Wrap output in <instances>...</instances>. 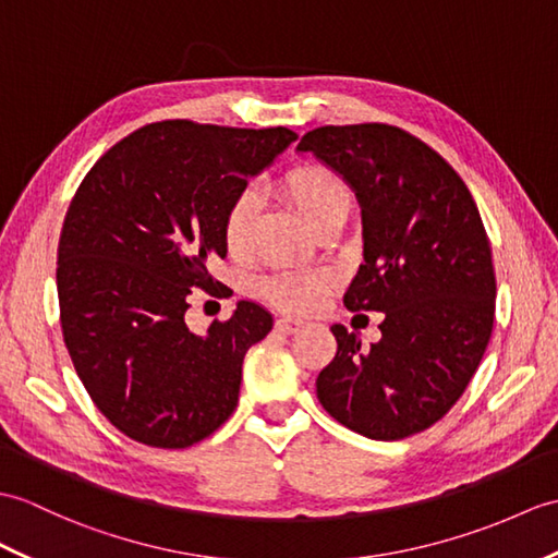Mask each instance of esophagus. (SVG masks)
<instances>
[{
  "label": "esophagus",
  "instance_id": "1",
  "mask_svg": "<svg viewBox=\"0 0 558 558\" xmlns=\"http://www.w3.org/2000/svg\"><path fill=\"white\" fill-rule=\"evenodd\" d=\"M300 328H302V320H294V318H278L276 320V330L284 332V335L296 332Z\"/></svg>",
  "mask_w": 558,
  "mask_h": 558
}]
</instances>
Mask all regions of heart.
<instances>
[{
	"label": "heart",
	"mask_w": 558,
	"mask_h": 558,
	"mask_svg": "<svg viewBox=\"0 0 558 558\" xmlns=\"http://www.w3.org/2000/svg\"><path fill=\"white\" fill-rule=\"evenodd\" d=\"M284 194H288V199L308 228H314L320 220L335 214H349V206H352V194H349L344 180L320 166L296 168L284 180ZM256 211L258 197L252 190L240 192L228 206L223 218V240L232 256L247 252ZM328 288L330 280L326 276L302 274V270H282V274L264 282V294L268 296V302H274L282 311L306 314V311L318 306Z\"/></svg>",
	"instance_id": "obj_1"
}]
</instances>
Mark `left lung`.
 Returning <instances> with one entry per match:
<instances>
[{
	"label": "left lung",
	"instance_id": "8db88e82",
	"mask_svg": "<svg viewBox=\"0 0 558 558\" xmlns=\"http://www.w3.org/2000/svg\"><path fill=\"white\" fill-rule=\"evenodd\" d=\"M296 151L354 190L364 264L344 306L385 314L371 349L330 328L338 354L318 373V401L364 437L416 435L457 404L489 342L497 280L481 211L454 168L395 125L316 128Z\"/></svg>",
	"mask_w": 558,
	"mask_h": 558
}]
</instances>
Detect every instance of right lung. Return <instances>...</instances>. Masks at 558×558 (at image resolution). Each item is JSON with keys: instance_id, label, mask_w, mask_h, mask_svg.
<instances>
[{"instance_id": "add662e5", "label": "right lung", "mask_w": 558, "mask_h": 558, "mask_svg": "<svg viewBox=\"0 0 558 558\" xmlns=\"http://www.w3.org/2000/svg\"><path fill=\"white\" fill-rule=\"evenodd\" d=\"M294 140L288 128L161 121L113 145L77 187L57 258L63 342L95 407L135 442L185 449L235 411L244 354L274 316L242 300L192 332L187 294L218 288L206 262L228 254V206Z\"/></svg>"}]
</instances>
